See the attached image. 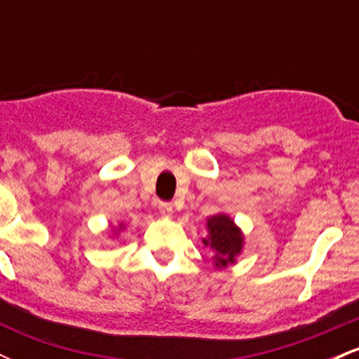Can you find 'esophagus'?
I'll use <instances>...</instances> for the list:
<instances>
[{
    "label": "esophagus",
    "instance_id": "1",
    "mask_svg": "<svg viewBox=\"0 0 359 359\" xmlns=\"http://www.w3.org/2000/svg\"><path fill=\"white\" fill-rule=\"evenodd\" d=\"M158 211H160V214H162V216L170 217L172 212H174V208H172L170 203H163V201H160V203H158Z\"/></svg>",
    "mask_w": 359,
    "mask_h": 359
}]
</instances>
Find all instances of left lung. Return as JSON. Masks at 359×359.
<instances>
[{
	"label": "left lung",
	"mask_w": 359,
	"mask_h": 359,
	"mask_svg": "<svg viewBox=\"0 0 359 359\" xmlns=\"http://www.w3.org/2000/svg\"><path fill=\"white\" fill-rule=\"evenodd\" d=\"M208 229L209 238H204V246L216 253V265L226 266L228 263H233L243 246L240 229L224 214L209 217Z\"/></svg>",
	"instance_id": "obj_1"
}]
</instances>
